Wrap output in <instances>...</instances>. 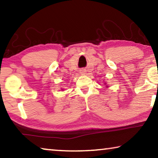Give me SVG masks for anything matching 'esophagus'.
I'll use <instances>...</instances> for the list:
<instances>
[{
    "instance_id": "esophagus-1",
    "label": "esophagus",
    "mask_w": 158,
    "mask_h": 158,
    "mask_svg": "<svg viewBox=\"0 0 158 158\" xmlns=\"http://www.w3.org/2000/svg\"><path fill=\"white\" fill-rule=\"evenodd\" d=\"M80 73H81V74H85V70L84 69H82L80 70Z\"/></svg>"
}]
</instances>
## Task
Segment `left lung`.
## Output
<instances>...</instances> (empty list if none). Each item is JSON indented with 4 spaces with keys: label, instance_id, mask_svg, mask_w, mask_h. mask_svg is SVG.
I'll return each instance as SVG.
<instances>
[{
    "label": "left lung",
    "instance_id": "obj_1",
    "mask_svg": "<svg viewBox=\"0 0 158 158\" xmlns=\"http://www.w3.org/2000/svg\"><path fill=\"white\" fill-rule=\"evenodd\" d=\"M105 84H106V83H105ZM106 87H108V85H106Z\"/></svg>",
    "mask_w": 158,
    "mask_h": 158
}]
</instances>
